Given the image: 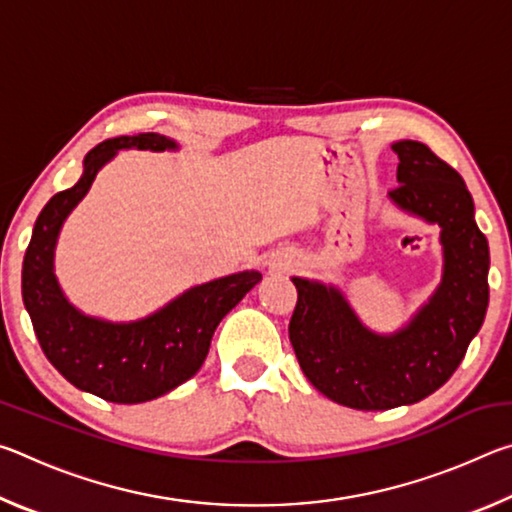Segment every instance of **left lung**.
Listing matches in <instances>:
<instances>
[{
    "instance_id": "1",
    "label": "left lung",
    "mask_w": 512,
    "mask_h": 512,
    "mask_svg": "<svg viewBox=\"0 0 512 512\" xmlns=\"http://www.w3.org/2000/svg\"><path fill=\"white\" fill-rule=\"evenodd\" d=\"M400 158L393 201L440 225L443 282L402 332L381 336L359 323L341 291L293 277L298 302L289 339L302 372L336 404L386 411L438 391L461 366L488 309L490 250L474 221L461 173L427 144H393Z\"/></svg>"
}]
</instances>
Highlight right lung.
Segmentation results:
<instances>
[{"instance_id": "1", "label": "right lung", "mask_w": 512, "mask_h": 512, "mask_svg": "<svg viewBox=\"0 0 512 512\" xmlns=\"http://www.w3.org/2000/svg\"><path fill=\"white\" fill-rule=\"evenodd\" d=\"M176 149L158 133L119 135L85 155L83 176L42 207L22 264V300L38 343L69 384L101 400L140 404L169 393L203 366L221 318L262 280L244 271L201 284L167 307L135 323H108L69 305L54 275V248L60 225L88 194L94 176L119 149Z\"/></svg>"}]
</instances>
